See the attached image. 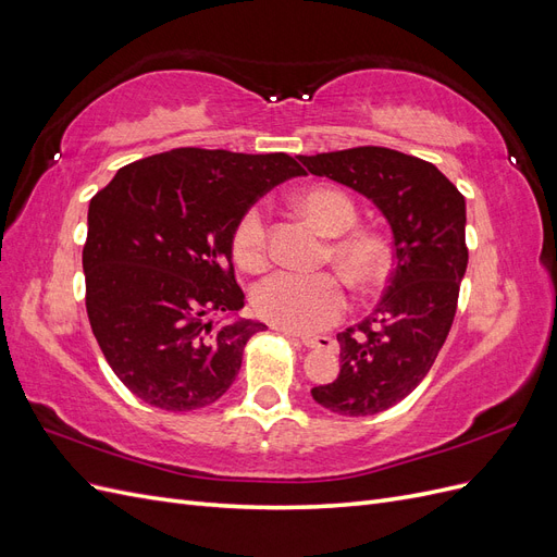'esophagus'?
Wrapping results in <instances>:
<instances>
[{
	"instance_id": "esophagus-1",
	"label": "esophagus",
	"mask_w": 557,
	"mask_h": 557,
	"mask_svg": "<svg viewBox=\"0 0 557 557\" xmlns=\"http://www.w3.org/2000/svg\"><path fill=\"white\" fill-rule=\"evenodd\" d=\"M285 334H293V332L285 330ZM293 336H295V334H293ZM299 342L305 344L307 348H330V346H332L330 336H323V334H305V336H299Z\"/></svg>"
}]
</instances>
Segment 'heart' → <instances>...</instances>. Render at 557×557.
Segmentation results:
<instances>
[{
  "instance_id": "heart-1",
  "label": "heart",
  "mask_w": 557,
  "mask_h": 557,
  "mask_svg": "<svg viewBox=\"0 0 557 557\" xmlns=\"http://www.w3.org/2000/svg\"><path fill=\"white\" fill-rule=\"evenodd\" d=\"M297 207L327 237H334L327 256L360 290H374L391 269V250L372 230L352 227L358 207L344 190L315 185L297 197ZM232 252L244 269L267 262V213L260 205L248 207L232 232ZM252 309L269 323L290 332L330 327L346 311L348 297L342 276L276 272L260 281L250 295Z\"/></svg>"
}]
</instances>
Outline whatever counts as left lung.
Wrapping results in <instances>:
<instances>
[{
	"label": "left lung",
	"mask_w": 557,
	"mask_h": 557,
	"mask_svg": "<svg viewBox=\"0 0 557 557\" xmlns=\"http://www.w3.org/2000/svg\"><path fill=\"white\" fill-rule=\"evenodd\" d=\"M299 162L372 199L393 230L385 295L362 323L336 334L342 372L311 391L334 413L374 416L428 376L450 332L469 260L465 197L432 162L393 148L358 146Z\"/></svg>",
	"instance_id": "1"
}]
</instances>
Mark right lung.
<instances>
[{
    "instance_id": "add662e5",
    "label": "right lung",
    "mask_w": 557,
    "mask_h": 557,
    "mask_svg": "<svg viewBox=\"0 0 557 557\" xmlns=\"http://www.w3.org/2000/svg\"><path fill=\"white\" fill-rule=\"evenodd\" d=\"M305 176L285 153L174 148L125 164L90 199L83 246L86 309L113 374L162 411L221 399L258 320L244 309L232 232L267 190Z\"/></svg>"
}]
</instances>
